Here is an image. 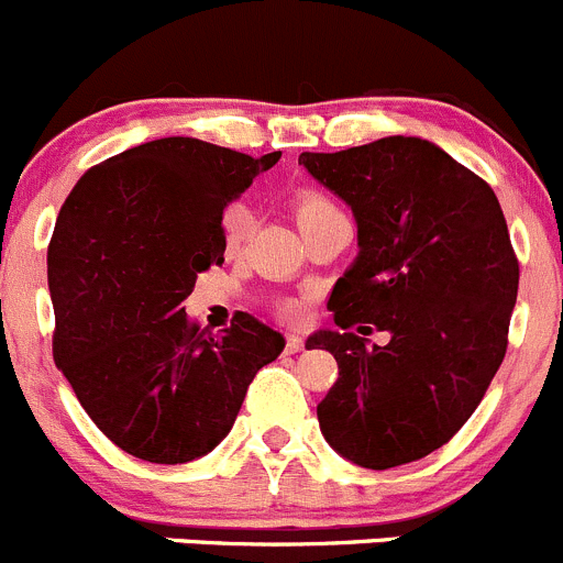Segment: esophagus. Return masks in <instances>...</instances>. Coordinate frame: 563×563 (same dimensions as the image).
<instances>
[{
    "instance_id": "obj_1",
    "label": "esophagus",
    "mask_w": 563,
    "mask_h": 563,
    "mask_svg": "<svg viewBox=\"0 0 563 563\" xmlns=\"http://www.w3.org/2000/svg\"><path fill=\"white\" fill-rule=\"evenodd\" d=\"M302 346H305V338L297 335V332H291V335L286 338V354L302 352Z\"/></svg>"
}]
</instances>
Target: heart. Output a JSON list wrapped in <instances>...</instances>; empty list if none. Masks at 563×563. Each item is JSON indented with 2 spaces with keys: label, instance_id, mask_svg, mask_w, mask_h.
<instances>
[{
  "label": "heart",
  "instance_id": "1",
  "mask_svg": "<svg viewBox=\"0 0 563 563\" xmlns=\"http://www.w3.org/2000/svg\"><path fill=\"white\" fill-rule=\"evenodd\" d=\"M294 214H297L299 231L308 225H316L321 220H330V217H341V206L330 198L321 189H302V192L294 198ZM250 233V214L244 209H231L225 214V225H222V236H225V250L228 253H239V247L244 244ZM277 313L286 316V319H302L305 305L302 299H286V302L277 305Z\"/></svg>",
  "mask_w": 563,
  "mask_h": 563
}]
</instances>
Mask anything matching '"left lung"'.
Segmentation results:
<instances>
[{
  "label": "left lung",
  "mask_w": 563,
  "mask_h": 563,
  "mask_svg": "<svg viewBox=\"0 0 563 563\" xmlns=\"http://www.w3.org/2000/svg\"><path fill=\"white\" fill-rule=\"evenodd\" d=\"M299 165L352 206L360 244L327 302L341 332L305 343L338 363L316 407L321 434L371 471L423 460L476 412L509 346L520 264L498 198L420 136L302 154ZM360 320L391 341L368 347L347 332Z\"/></svg>",
  "instance_id": "left-lung-1"
}]
</instances>
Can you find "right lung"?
<instances>
[{
    "label": "right lung",
    "instance_id": "right-lung-1",
    "mask_svg": "<svg viewBox=\"0 0 563 563\" xmlns=\"http://www.w3.org/2000/svg\"><path fill=\"white\" fill-rule=\"evenodd\" d=\"M277 159L165 136L90 167L59 209L54 363L92 423L136 460L209 454L286 346L250 313L211 335L181 308L200 272L225 261L222 211Z\"/></svg>",
    "mask_w": 563,
    "mask_h": 563
}]
</instances>
